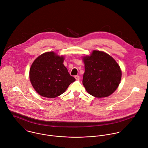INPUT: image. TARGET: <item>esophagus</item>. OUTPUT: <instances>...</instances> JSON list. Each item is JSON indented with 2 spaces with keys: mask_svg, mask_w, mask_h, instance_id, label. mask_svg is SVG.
<instances>
[{
  "mask_svg": "<svg viewBox=\"0 0 148 148\" xmlns=\"http://www.w3.org/2000/svg\"><path fill=\"white\" fill-rule=\"evenodd\" d=\"M75 77L76 80H79V79H80V76H78V75L75 76Z\"/></svg>",
  "mask_w": 148,
  "mask_h": 148,
  "instance_id": "obj_1",
  "label": "esophagus"
}]
</instances>
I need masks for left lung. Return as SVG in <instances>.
Masks as SVG:
<instances>
[{
  "mask_svg": "<svg viewBox=\"0 0 148 148\" xmlns=\"http://www.w3.org/2000/svg\"><path fill=\"white\" fill-rule=\"evenodd\" d=\"M85 72L83 84L87 92L97 97H106L118 88L121 71L115 60L104 52L93 51L83 58Z\"/></svg>",
  "mask_w": 148,
  "mask_h": 148,
  "instance_id": "8db88e82",
  "label": "left lung"
}]
</instances>
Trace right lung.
Returning <instances> with one entry per match:
<instances>
[{"instance_id": "1", "label": "right lung", "mask_w": 148, "mask_h": 148, "mask_svg": "<svg viewBox=\"0 0 148 148\" xmlns=\"http://www.w3.org/2000/svg\"><path fill=\"white\" fill-rule=\"evenodd\" d=\"M64 58L54 52L42 53L32 64L29 79L35 90L42 97H56L76 79L64 65Z\"/></svg>"}]
</instances>
